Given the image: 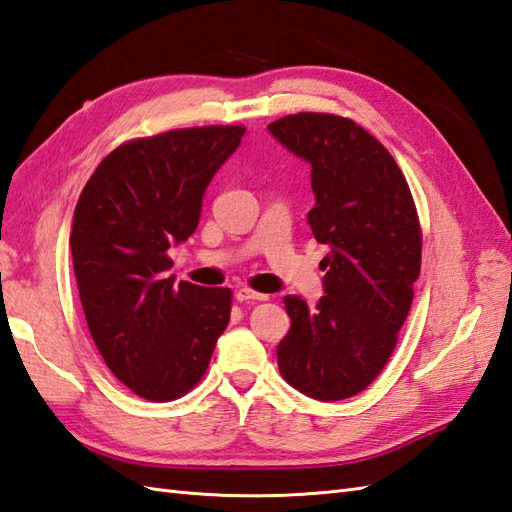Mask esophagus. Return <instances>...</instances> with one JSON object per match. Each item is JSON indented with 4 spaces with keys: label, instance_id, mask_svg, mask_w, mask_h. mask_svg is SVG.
<instances>
[{
    "label": "esophagus",
    "instance_id": "obj_1",
    "mask_svg": "<svg viewBox=\"0 0 512 512\" xmlns=\"http://www.w3.org/2000/svg\"><path fill=\"white\" fill-rule=\"evenodd\" d=\"M234 297L236 302H265V299H269V295L252 291V289H239L234 293Z\"/></svg>",
    "mask_w": 512,
    "mask_h": 512
}]
</instances>
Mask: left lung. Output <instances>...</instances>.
<instances>
[{
  "mask_svg": "<svg viewBox=\"0 0 512 512\" xmlns=\"http://www.w3.org/2000/svg\"><path fill=\"white\" fill-rule=\"evenodd\" d=\"M267 130L310 165L308 226L330 247L317 306L284 297L291 330L278 345V367L299 393L345 400L384 369L413 304L421 269L417 208L389 149L352 119L297 112Z\"/></svg>",
  "mask_w": 512,
  "mask_h": 512,
  "instance_id": "1",
  "label": "left lung"
}]
</instances>
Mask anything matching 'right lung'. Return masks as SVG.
<instances>
[{
	"label": "right lung",
	"mask_w": 512,
	"mask_h": 512,
	"mask_svg": "<svg viewBox=\"0 0 512 512\" xmlns=\"http://www.w3.org/2000/svg\"><path fill=\"white\" fill-rule=\"evenodd\" d=\"M243 126L169 130L119 145L80 193L71 258L99 354L139 397L169 402L202 380L232 291L169 276V247L195 232L202 199Z\"/></svg>",
	"instance_id": "obj_1"
}]
</instances>
